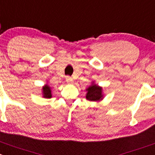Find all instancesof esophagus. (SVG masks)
<instances>
[{"label":"esophagus","instance_id":"esophagus-1","mask_svg":"<svg viewBox=\"0 0 155 155\" xmlns=\"http://www.w3.org/2000/svg\"><path fill=\"white\" fill-rule=\"evenodd\" d=\"M66 82H67L68 84H73V79H72L71 77H69V76H68V77H66Z\"/></svg>","mask_w":155,"mask_h":155}]
</instances>
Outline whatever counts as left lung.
I'll use <instances>...</instances> for the list:
<instances>
[{"mask_svg": "<svg viewBox=\"0 0 155 155\" xmlns=\"http://www.w3.org/2000/svg\"><path fill=\"white\" fill-rule=\"evenodd\" d=\"M86 91H87V93H86V98L88 100L99 102L103 99L102 88L95 84L94 82H92V85L86 89Z\"/></svg>", "mask_w": 155, "mask_h": 155, "instance_id": "1", "label": "left lung"}]
</instances>
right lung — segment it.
<instances>
[{
	"instance_id": "add662e5",
	"label": "right lung",
	"mask_w": 155,
	"mask_h": 155,
	"mask_svg": "<svg viewBox=\"0 0 155 155\" xmlns=\"http://www.w3.org/2000/svg\"><path fill=\"white\" fill-rule=\"evenodd\" d=\"M43 90V98H46V99H50L52 97L51 94V88L48 86L47 84L45 85L44 86L42 89Z\"/></svg>"
}]
</instances>
